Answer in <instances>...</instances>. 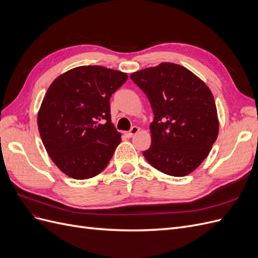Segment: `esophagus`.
<instances>
[{
    "label": "esophagus",
    "mask_w": 258,
    "mask_h": 258,
    "mask_svg": "<svg viewBox=\"0 0 258 258\" xmlns=\"http://www.w3.org/2000/svg\"><path fill=\"white\" fill-rule=\"evenodd\" d=\"M139 127H137V126H135V127H132L131 129H130V131H127V132H124V136H126L127 138H132L134 137L135 135H137L138 132H139Z\"/></svg>",
    "instance_id": "34e87169"
}]
</instances>
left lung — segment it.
<instances>
[{
    "mask_svg": "<svg viewBox=\"0 0 258 258\" xmlns=\"http://www.w3.org/2000/svg\"><path fill=\"white\" fill-rule=\"evenodd\" d=\"M150 100L154 120L145 159L160 172L185 176L198 168L218 136L212 92L189 70L170 62L132 73Z\"/></svg>",
    "mask_w": 258,
    "mask_h": 258,
    "instance_id": "obj_1",
    "label": "left lung"
}]
</instances>
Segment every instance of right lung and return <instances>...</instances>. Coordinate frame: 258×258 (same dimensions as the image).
Here are the masks:
<instances>
[{
    "label": "right lung",
    "mask_w": 258,
    "mask_h": 258,
    "mask_svg": "<svg viewBox=\"0 0 258 258\" xmlns=\"http://www.w3.org/2000/svg\"><path fill=\"white\" fill-rule=\"evenodd\" d=\"M128 75L100 66H83L61 74L43 99L37 126L49 157L75 179L106 168L121 135L111 122L110 99Z\"/></svg>",
    "instance_id": "1"
}]
</instances>
